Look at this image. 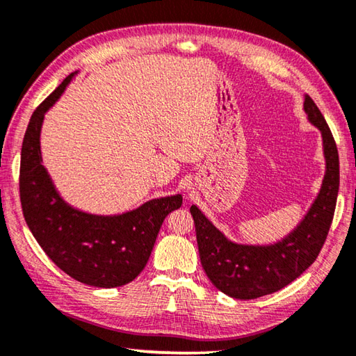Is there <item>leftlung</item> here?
Returning <instances> with one entry per match:
<instances>
[{
  "mask_svg": "<svg viewBox=\"0 0 356 356\" xmlns=\"http://www.w3.org/2000/svg\"><path fill=\"white\" fill-rule=\"evenodd\" d=\"M304 109L323 132L327 171L315 204L287 238L266 247L239 245L229 242L197 207L190 208L202 267L216 289L234 299H256L293 282L316 261L329 234L339 190L338 148L324 115L309 95Z\"/></svg>",
  "mask_w": 356,
  "mask_h": 356,
  "instance_id": "1",
  "label": "left lung"
}]
</instances>
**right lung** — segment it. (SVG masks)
I'll use <instances>...</instances> for the list:
<instances>
[{"label":"right lung","mask_w":356,"mask_h":356,"mask_svg":"<svg viewBox=\"0 0 356 356\" xmlns=\"http://www.w3.org/2000/svg\"><path fill=\"white\" fill-rule=\"evenodd\" d=\"M72 75L33 111L27 124L19 165L21 208L33 238L66 275L94 287H120L140 275L160 227L166 216L182 207V196L149 200L120 216L81 213L58 196L41 165L40 131L44 113Z\"/></svg>","instance_id":"obj_1"}]
</instances>
